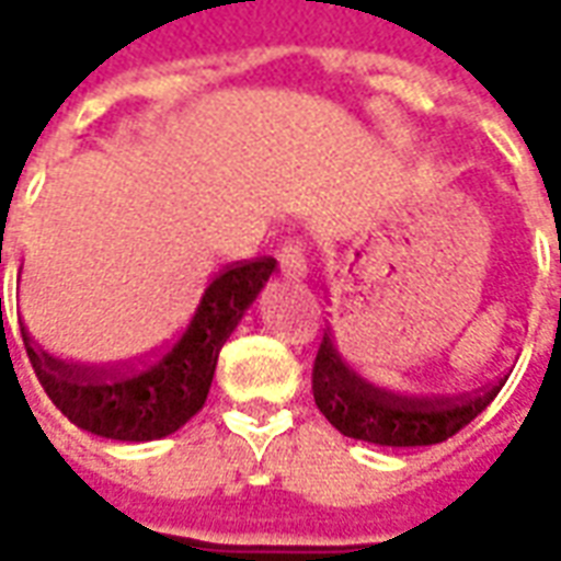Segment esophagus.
Here are the masks:
<instances>
[{
	"instance_id": "1",
	"label": "esophagus",
	"mask_w": 561,
	"mask_h": 561,
	"mask_svg": "<svg viewBox=\"0 0 561 561\" xmlns=\"http://www.w3.org/2000/svg\"><path fill=\"white\" fill-rule=\"evenodd\" d=\"M279 267L282 276H288V279H304L306 276V257L304 249L297 243H285L279 249Z\"/></svg>"
}]
</instances>
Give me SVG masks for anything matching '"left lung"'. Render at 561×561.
I'll list each match as a JSON object with an SVG mask.
<instances>
[{"label":"left lung","mask_w":561,"mask_h":561,"mask_svg":"<svg viewBox=\"0 0 561 561\" xmlns=\"http://www.w3.org/2000/svg\"><path fill=\"white\" fill-rule=\"evenodd\" d=\"M505 381H495L490 388L462 397L400 393V390L378 388L342 360L330 333H324L321 340L316 369H312L318 412L342 435L381 447H423L447 442L495 400Z\"/></svg>","instance_id":"left-lung-1"}]
</instances>
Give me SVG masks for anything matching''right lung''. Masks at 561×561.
<instances>
[{
	"label": "right lung",
	"mask_w": 561,
	"mask_h": 561,
	"mask_svg": "<svg viewBox=\"0 0 561 561\" xmlns=\"http://www.w3.org/2000/svg\"><path fill=\"white\" fill-rule=\"evenodd\" d=\"M273 273V257L237 261L221 270L201 294L192 321L138 364H68L35 352L26 328L23 345L44 393L75 426L114 442L164 438L204 409L221 345Z\"/></svg>",
	"instance_id": "obj_1"
}]
</instances>
